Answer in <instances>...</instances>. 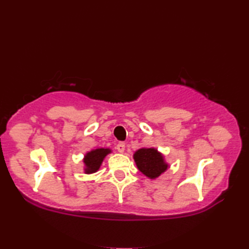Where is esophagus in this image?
Wrapping results in <instances>:
<instances>
[{
  "label": "esophagus",
  "instance_id": "1",
  "mask_svg": "<svg viewBox=\"0 0 249 249\" xmlns=\"http://www.w3.org/2000/svg\"><path fill=\"white\" fill-rule=\"evenodd\" d=\"M116 150H118L120 153H123L125 150V143L124 142H119L118 144H116Z\"/></svg>",
  "mask_w": 249,
  "mask_h": 249
}]
</instances>
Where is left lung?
<instances>
[{
    "instance_id": "left-lung-1",
    "label": "left lung",
    "mask_w": 249,
    "mask_h": 249,
    "mask_svg": "<svg viewBox=\"0 0 249 249\" xmlns=\"http://www.w3.org/2000/svg\"><path fill=\"white\" fill-rule=\"evenodd\" d=\"M134 160L139 170L151 178L160 177L168 168L161 154L155 149H140L134 154Z\"/></svg>"
}]
</instances>
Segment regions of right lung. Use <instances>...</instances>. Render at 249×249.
I'll use <instances>...</instances> for the list:
<instances>
[{
	"instance_id": "add662e5",
	"label": "right lung",
	"mask_w": 249,
	"mask_h": 249,
	"mask_svg": "<svg viewBox=\"0 0 249 249\" xmlns=\"http://www.w3.org/2000/svg\"><path fill=\"white\" fill-rule=\"evenodd\" d=\"M111 151L109 149H97V150H93L86 155V158H84V163H86V172L87 173H93L96 172L102 162L104 160L105 156L109 154Z\"/></svg>"
}]
</instances>
